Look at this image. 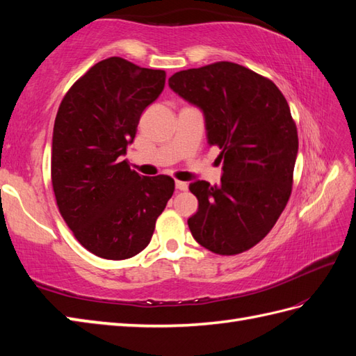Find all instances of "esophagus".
I'll return each mask as SVG.
<instances>
[{"label":"esophagus","mask_w":356,"mask_h":356,"mask_svg":"<svg viewBox=\"0 0 356 356\" xmlns=\"http://www.w3.org/2000/svg\"><path fill=\"white\" fill-rule=\"evenodd\" d=\"M176 188L179 191H186L188 190V184L182 182V180H176Z\"/></svg>","instance_id":"1"}]
</instances>
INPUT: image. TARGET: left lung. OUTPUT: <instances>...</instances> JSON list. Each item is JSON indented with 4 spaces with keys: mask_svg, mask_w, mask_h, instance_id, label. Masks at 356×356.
Segmentation results:
<instances>
[{
    "mask_svg": "<svg viewBox=\"0 0 356 356\" xmlns=\"http://www.w3.org/2000/svg\"><path fill=\"white\" fill-rule=\"evenodd\" d=\"M170 88L203 111L209 145L220 148V185L190 184L199 200L188 226L220 255L245 252L274 228L292 191L298 134L270 79L222 61L174 73Z\"/></svg>",
    "mask_w": 356,
    "mask_h": 356,
    "instance_id": "obj_1",
    "label": "left lung"
}]
</instances>
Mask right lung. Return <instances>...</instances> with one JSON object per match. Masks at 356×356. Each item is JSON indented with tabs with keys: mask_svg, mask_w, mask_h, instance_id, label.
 <instances>
[{
	"mask_svg": "<svg viewBox=\"0 0 356 356\" xmlns=\"http://www.w3.org/2000/svg\"><path fill=\"white\" fill-rule=\"evenodd\" d=\"M165 72L113 56L95 64L59 105L51 185L67 226L87 251L125 260L143 251L174 193L170 176H139L124 156Z\"/></svg>",
	"mask_w": 356,
	"mask_h": 356,
	"instance_id": "1",
	"label": "right lung"
}]
</instances>
